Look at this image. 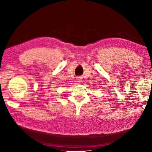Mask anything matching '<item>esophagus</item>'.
Here are the masks:
<instances>
[{"mask_svg": "<svg viewBox=\"0 0 152 152\" xmlns=\"http://www.w3.org/2000/svg\"><path fill=\"white\" fill-rule=\"evenodd\" d=\"M81 79H82V78H81V77H80V76L76 77V80H77V81H78V82H81V80H82Z\"/></svg>", "mask_w": 152, "mask_h": 152, "instance_id": "34e87169", "label": "esophagus"}]
</instances>
